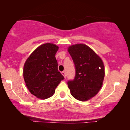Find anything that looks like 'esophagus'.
<instances>
[{"instance_id":"34e87169","label":"esophagus","mask_w":130,"mask_h":130,"mask_svg":"<svg viewBox=\"0 0 130 130\" xmlns=\"http://www.w3.org/2000/svg\"><path fill=\"white\" fill-rule=\"evenodd\" d=\"M61 73H62V74L63 76V77H64V78H65V77H66V73H65V72L63 71V72H62Z\"/></svg>"}]
</instances>
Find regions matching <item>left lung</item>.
<instances>
[{
    "mask_svg": "<svg viewBox=\"0 0 130 130\" xmlns=\"http://www.w3.org/2000/svg\"><path fill=\"white\" fill-rule=\"evenodd\" d=\"M75 65L74 79L68 82L70 94L76 99L85 102L96 96L102 87L105 76L102 58L85 44L68 47Z\"/></svg>",
    "mask_w": 130,
    "mask_h": 130,
    "instance_id": "obj_1",
    "label": "left lung"
}]
</instances>
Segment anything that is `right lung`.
Returning a JSON list of instances; mask_svg holds the SVG:
<instances>
[{"instance_id":"1","label":"right lung","mask_w":130,"mask_h":130,"mask_svg":"<svg viewBox=\"0 0 130 130\" xmlns=\"http://www.w3.org/2000/svg\"><path fill=\"white\" fill-rule=\"evenodd\" d=\"M59 47L53 43L42 44L35 49L24 64L23 75L32 94L45 100L52 96L64 79L58 70L56 53Z\"/></svg>"}]
</instances>
